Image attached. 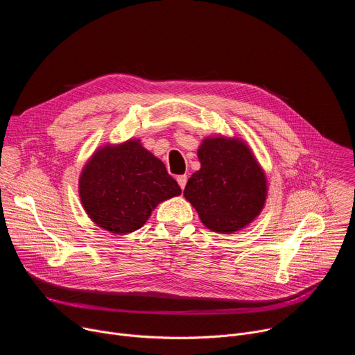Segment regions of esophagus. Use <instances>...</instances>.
Instances as JSON below:
<instances>
[{
    "mask_svg": "<svg viewBox=\"0 0 355 355\" xmlns=\"http://www.w3.org/2000/svg\"><path fill=\"white\" fill-rule=\"evenodd\" d=\"M177 182H178V185H180V188L184 189L185 185H187V175H178V177H177Z\"/></svg>",
    "mask_w": 355,
    "mask_h": 355,
    "instance_id": "esophagus-1",
    "label": "esophagus"
}]
</instances>
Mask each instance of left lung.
Returning a JSON list of instances; mask_svg holds the SVG:
<instances>
[{
  "mask_svg": "<svg viewBox=\"0 0 355 355\" xmlns=\"http://www.w3.org/2000/svg\"><path fill=\"white\" fill-rule=\"evenodd\" d=\"M198 159L200 168L188 180L184 196L208 229L230 234L261 214L267 178L245 141L207 137L198 148Z\"/></svg>",
  "mask_w": 355,
  "mask_h": 355,
  "instance_id": "obj_1",
  "label": "left lung"
}]
</instances>
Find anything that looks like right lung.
<instances>
[{"instance_id": "obj_1", "label": "right lung", "mask_w": 355, "mask_h": 355, "mask_svg": "<svg viewBox=\"0 0 355 355\" xmlns=\"http://www.w3.org/2000/svg\"><path fill=\"white\" fill-rule=\"evenodd\" d=\"M80 200L89 219L114 234L140 229L160 202L181 193L162 160L139 139L99 147L78 181Z\"/></svg>"}]
</instances>
